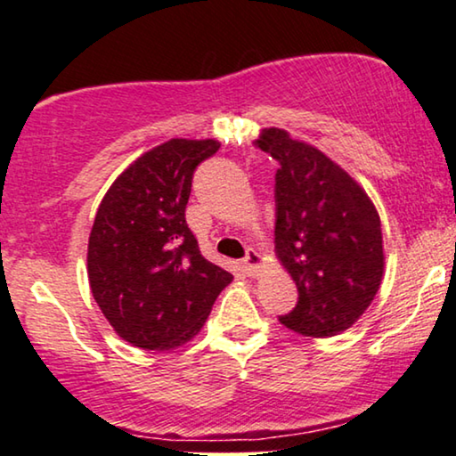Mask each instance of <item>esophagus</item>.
<instances>
[{"label":"esophagus","instance_id":"1","mask_svg":"<svg viewBox=\"0 0 456 456\" xmlns=\"http://www.w3.org/2000/svg\"><path fill=\"white\" fill-rule=\"evenodd\" d=\"M241 265H243V271H246L249 277H256V274H258V271L262 268V256L256 252V249H249Z\"/></svg>","mask_w":456,"mask_h":456}]
</instances>
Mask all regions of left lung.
I'll use <instances>...</instances> for the list:
<instances>
[{"label": "left lung", "instance_id": "obj_1", "mask_svg": "<svg viewBox=\"0 0 456 456\" xmlns=\"http://www.w3.org/2000/svg\"><path fill=\"white\" fill-rule=\"evenodd\" d=\"M256 149L279 161L274 252L299 301L281 324L326 338L351 329L384 277L378 210L355 177L322 151L281 127H265Z\"/></svg>", "mask_w": 456, "mask_h": 456}]
</instances>
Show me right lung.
Here are the masks:
<instances>
[{
  "mask_svg": "<svg viewBox=\"0 0 456 456\" xmlns=\"http://www.w3.org/2000/svg\"><path fill=\"white\" fill-rule=\"evenodd\" d=\"M215 138H171L132 161L109 185L88 237L93 297L134 347L171 351L191 341L233 281L208 262L185 223L191 175Z\"/></svg>",
  "mask_w": 456,
  "mask_h": 456,
  "instance_id": "1",
  "label": "right lung"
}]
</instances>
